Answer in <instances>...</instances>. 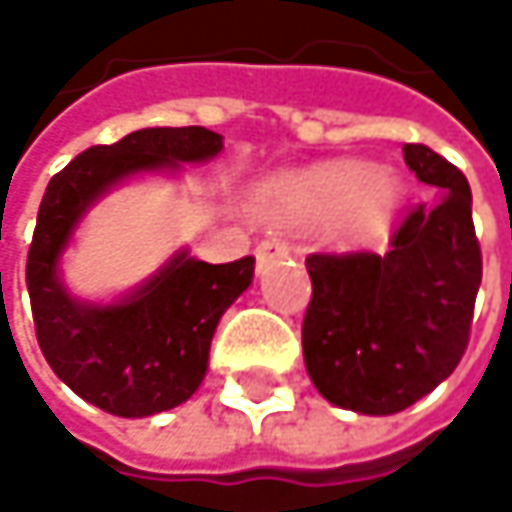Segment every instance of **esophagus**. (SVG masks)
Masks as SVG:
<instances>
[{
  "label": "esophagus",
  "instance_id": "34e87169",
  "mask_svg": "<svg viewBox=\"0 0 512 512\" xmlns=\"http://www.w3.org/2000/svg\"><path fill=\"white\" fill-rule=\"evenodd\" d=\"M287 255V246L281 243V240H260L255 246V257L257 263H266V260H272V257H284Z\"/></svg>",
  "mask_w": 512,
  "mask_h": 512
}]
</instances>
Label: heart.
Wrapping results in <instances>:
<instances>
[{
    "mask_svg": "<svg viewBox=\"0 0 512 512\" xmlns=\"http://www.w3.org/2000/svg\"><path fill=\"white\" fill-rule=\"evenodd\" d=\"M400 195L394 174L338 159L281 180L272 189V207L290 222H326L335 216L338 240L367 243L388 228Z\"/></svg>",
    "mask_w": 512,
    "mask_h": 512,
    "instance_id": "heart-1",
    "label": "heart"
}]
</instances>
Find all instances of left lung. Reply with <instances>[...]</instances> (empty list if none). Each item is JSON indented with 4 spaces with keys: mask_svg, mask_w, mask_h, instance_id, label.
<instances>
[{
    "mask_svg": "<svg viewBox=\"0 0 512 512\" xmlns=\"http://www.w3.org/2000/svg\"><path fill=\"white\" fill-rule=\"evenodd\" d=\"M409 171L442 198L412 207L385 255H308L305 367L317 391L361 415H394L454 373L483 275L471 189L427 145H403Z\"/></svg>",
    "mask_w": 512,
    "mask_h": 512,
    "instance_id": "1",
    "label": "left lung"
}]
</instances>
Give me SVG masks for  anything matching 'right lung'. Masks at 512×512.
I'll return each mask as SVG.
<instances>
[{
  "label": "right lung",
  "instance_id": "right-lung-1",
  "mask_svg": "<svg viewBox=\"0 0 512 512\" xmlns=\"http://www.w3.org/2000/svg\"><path fill=\"white\" fill-rule=\"evenodd\" d=\"M222 136L204 127H148L115 145H94L52 174L26 260L35 335L55 376L82 400L121 418L180 406L207 373L210 341L231 302L252 284L255 257L204 263L186 252L121 305H82L58 281L82 213L118 180L204 162Z\"/></svg>",
  "mask_w": 512,
  "mask_h": 512
}]
</instances>
